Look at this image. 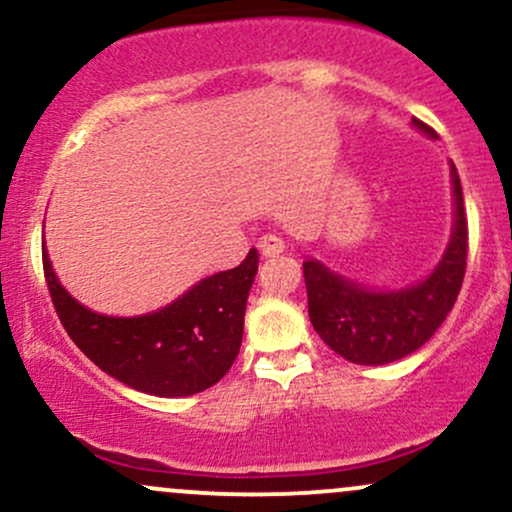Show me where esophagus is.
I'll list each match as a JSON object with an SVG mask.
<instances>
[{
  "mask_svg": "<svg viewBox=\"0 0 512 512\" xmlns=\"http://www.w3.org/2000/svg\"><path fill=\"white\" fill-rule=\"evenodd\" d=\"M257 250L262 257H276L279 252H284V240L276 236H262L257 240Z\"/></svg>",
  "mask_w": 512,
  "mask_h": 512,
  "instance_id": "obj_1",
  "label": "esophagus"
}]
</instances>
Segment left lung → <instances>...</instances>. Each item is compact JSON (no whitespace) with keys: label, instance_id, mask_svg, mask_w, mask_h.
<instances>
[{"label":"left lung","instance_id":"obj_1","mask_svg":"<svg viewBox=\"0 0 512 512\" xmlns=\"http://www.w3.org/2000/svg\"><path fill=\"white\" fill-rule=\"evenodd\" d=\"M414 125L436 137L431 127L414 117ZM455 192V231L443 260L428 279L402 291H370L320 262H303L308 315L315 332L334 354L361 366H383L409 356L436 334L448 317L467 269V214L460 175L450 163Z\"/></svg>","mask_w":512,"mask_h":512}]
</instances>
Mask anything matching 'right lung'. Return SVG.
I'll return each mask as SVG.
<instances>
[{
	"label": "right lung",
	"instance_id": "obj_1",
	"mask_svg": "<svg viewBox=\"0 0 512 512\" xmlns=\"http://www.w3.org/2000/svg\"><path fill=\"white\" fill-rule=\"evenodd\" d=\"M43 272L62 327L98 368L146 395L187 397L219 383L236 361L257 250L236 269L207 276L175 303L142 317L98 315L74 301L45 248Z\"/></svg>",
	"mask_w": 512,
	"mask_h": 512
}]
</instances>
